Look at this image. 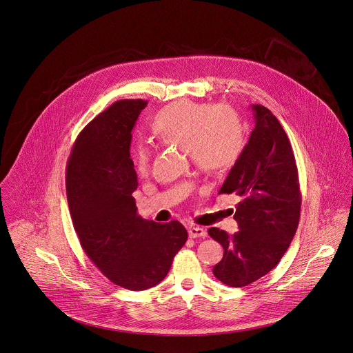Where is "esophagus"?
Returning a JSON list of instances; mask_svg holds the SVG:
<instances>
[{
	"instance_id": "1",
	"label": "esophagus",
	"mask_w": 353,
	"mask_h": 353,
	"mask_svg": "<svg viewBox=\"0 0 353 353\" xmlns=\"http://www.w3.org/2000/svg\"><path fill=\"white\" fill-rule=\"evenodd\" d=\"M188 234H190L191 238H205V236H207V232H205V229H203V228L194 226V228H190Z\"/></svg>"
}]
</instances>
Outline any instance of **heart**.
Masks as SVG:
<instances>
[{
  "label": "heart",
  "instance_id": "heart-1",
  "mask_svg": "<svg viewBox=\"0 0 353 353\" xmlns=\"http://www.w3.org/2000/svg\"><path fill=\"white\" fill-rule=\"evenodd\" d=\"M152 131L159 142L185 149L196 166L207 173L232 168L245 148L243 125L226 105L177 100L154 117ZM150 158L146 146H135L132 162L138 174L149 173Z\"/></svg>",
  "mask_w": 353,
  "mask_h": 353
}]
</instances>
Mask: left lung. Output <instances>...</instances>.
<instances>
[{
  "label": "left lung",
  "mask_w": 353,
  "mask_h": 353,
  "mask_svg": "<svg viewBox=\"0 0 353 353\" xmlns=\"http://www.w3.org/2000/svg\"><path fill=\"white\" fill-rule=\"evenodd\" d=\"M256 125L248 145L219 194H235L239 230L229 235L218 228L208 234L223 246L215 277L230 287H245L274 270L296 233L302 194L290 139L274 114L252 105Z\"/></svg>",
  "instance_id": "left-lung-1"
}]
</instances>
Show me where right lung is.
Returning <instances> with one entry per match:
<instances>
[{"instance_id": "1", "label": "right lung", "mask_w": 353, "mask_h": 353, "mask_svg": "<svg viewBox=\"0 0 353 353\" xmlns=\"http://www.w3.org/2000/svg\"><path fill=\"white\" fill-rule=\"evenodd\" d=\"M142 99L120 100L85 125L66 166V194L85 254L107 279L131 291L168 274L188 233L179 221L156 223L137 214L138 187L130 158L131 131Z\"/></svg>"}]
</instances>
